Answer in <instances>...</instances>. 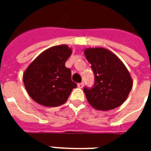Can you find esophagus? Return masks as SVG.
Masks as SVG:
<instances>
[{
    "label": "esophagus",
    "instance_id": "obj_1",
    "mask_svg": "<svg viewBox=\"0 0 151 151\" xmlns=\"http://www.w3.org/2000/svg\"><path fill=\"white\" fill-rule=\"evenodd\" d=\"M78 87L79 88H83V86H84V83L83 82H81V83H78Z\"/></svg>",
    "mask_w": 151,
    "mask_h": 151
}]
</instances>
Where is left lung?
Wrapping results in <instances>:
<instances>
[{
	"label": "left lung",
	"mask_w": 151,
	"mask_h": 151,
	"mask_svg": "<svg viewBox=\"0 0 151 151\" xmlns=\"http://www.w3.org/2000/svg\"><path fill=\"white\" fill-rule=\"evenodd\" d=\"M84 54L95 76L92 88H84L91 106L108 111L122 105L133 86L130 74L124 63L104 48H88Z\"/></svg>",
	"instance_id": "left-lung-1"
}]
</instances>
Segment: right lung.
<instances>
[{
    "label": "right lung",
    "instance_id": "1",
    "mask_svg": "<svg viewBox=\"0 0 151 151\" xmlns=\"http://www.w3.org/2000/svg\"><path fill=\"white\" fill-rule=\"evenodd\" d=\"M72 54L67 45H57L41 53L23 73V83L33 101L45 107L65 103L76 84L65 61Z\"/></svg>",
    "mask_w": 151,
    "mask_h": 151
}]
</instances>
